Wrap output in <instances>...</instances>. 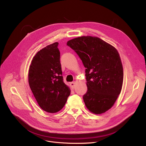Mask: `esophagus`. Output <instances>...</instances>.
<instances>
[{
  "label": "esophagus",
  "instance_id": "1",
  "mask_svg": "<svg viewBox=\"0 0 146 146\" xmlns=\"http://www.w3.org/2000/svg\"><path fill=\"white\" fill-rule=\"evenodd\" d=\"M75 85H76V83H75V82H71V83H70V87H71L72 89H73V88H74V86H75Z\"/></svg>",
  "mask_w": 146,
  "mask_h": 146
}]
</instances>
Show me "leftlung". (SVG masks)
<instances>
[{"label": "left lung", "mask_w": 146, "mask_h": 146, "mask_svg": "<svg viewBox=\"0 0 146 146\" xmlns=\"http://www.w3.org/2000/svg\"><path fill=\"white\" fill-rule=\"evenodd\" d=\"M67 45L79 56L86 68L87 92L83 98L86 108L95 114L109 110L120 94L123 67L117 49L101 38L82 36Z\"/></svg>", "instance_id": "1"}]
</instances>
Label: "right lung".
<instances>
[{"label":"right lung","mask_w":146,"mask_h":146,"mask_svg":"<svg viewBox=\"0 0 146 146\" xmlns=\"http://www.w3.org/2000/svg\"><path fill=\"white\" fill-rule=\"evenodd\" d=\"M57 42L46 46L33 57L28 82L37 103L44 111L56 113L63 108L70 89L63 82Z\"/></svg>","instance_id":"right-lung-1"}]
</instances>
